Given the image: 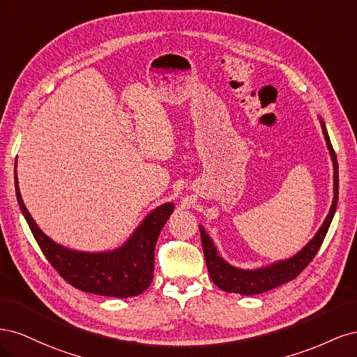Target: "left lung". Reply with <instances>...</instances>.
I'll return each mask as SVG.
<instances>
[{
  "label": "left lung",
  "mask_w": 357,
  "mask_h": 357,
  "mask_svg": "<svg viewBox=\"0 0 357 357\" xmlns=\"http://www.w3.org/2000/svg\"><path fill=\"white\" fill-rule=\"evenodd\" d=\"M320 126L323 131V137H325L326 147L329 150V155L332 159L333 167V198L332 205L329 208V213L326 219L323 220L321 226L316 235L301 248V250L291 257L282 259V261H275L265 266H259L253 269H244L234 266L229 262H226L220 256L218 247L214 245V241L211 236L204 229V226L199 225L201 231V241H202V250L205 256V262H207L208 274L213 280V283L220 287L225 291H231V294H240V295H259L268 291L271 289H275L282 286L290 280L299 275V273L304 269L316 256L317 250L320 248L323 240H325L326 232L331 226V222L333 219L335 210H337L338 204V162L337 155H335L331 139L326 131V125L323 122V119L319 116Z\"/></svg>",
  "instance_id": "left-lung-1"
}]
</instances>
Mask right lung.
Segmentation results:
<instances>
[{"mask_svg":"<svg viewBox=\"0 0 357 357\" xmlns=\"http://www.w3.org/2000/svg\"><path fill=\"white\" fill-rule=\"evenodd\" d=\"M16 167L17 160L15 162V189L20 211L43 253L59 275L75 289L93 295L129 298L143 294L153 280L155 245L174 211V204L165 202L150 211L128 240L113 250H74L53 241L32 219L20 195Z\"/></svg>","mask_w":357,"mask_h":357,"instance_id":"right-lung-1","label":"right lung"}]
</instances>
